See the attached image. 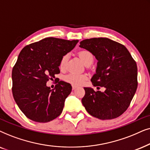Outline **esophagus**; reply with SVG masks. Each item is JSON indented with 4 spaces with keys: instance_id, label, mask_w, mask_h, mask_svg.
Returning a JSON list of instances; mask_svg holds the SVG:
<instances>
[{
    "instance_id": "esophagus-1",
    "label": "esophagus",
    "mask_w": 150,
    "mask_h": 150,
    "mask_svg": "<svg viewBox=\"0 0 150 150\" xmlns=\"http://www.w3.org/2000/svg\"><path fill=\"white\" fill-rule=\"evenodd\" d=\"M77 88V86H75V85H73L72 86V88H73V90H75Z\"/></svg>"
}]
</instances>
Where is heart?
<instances>
[{"label": "heart", "instance_id": "b5f03b06", "mask_svg": "<svg viewBox=\"0 0 150 150\" xmlns=\"http://www.w3.org/2000/svg\"><path fill=\"white\" fill-rule=\"evenodd\" d=\"M78 55L81 61L85 64L86 65L88 64L93 63L94 60V55L91 51L88 50H81L79 51ZM68 59H69V55L65 54L61 57L60 61H59V67L62 71H64L67 69ZM87 77L85 75H81V74H77L75 73H71L67 75L65 77V80L67 82L71 83L73 85H80L83 83L86 80Z\"/></svg>", "mask_w": 150, "mask_h": 150}]
</instances>
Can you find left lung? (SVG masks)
<instances>
[{
  "mask_svg": "<svg viewBox=\"0 0 150 150\" xmlns=\"http://www.w3.org/2000/svg\"><path fill=\"white\" fill-rule=\"evenodd\" d=\"M79 47L91 51L98 60L92 77L94 86L84 88L81 102L90 115L101 120L113 119L128 108L137 91V66L124 45L106 38L83 40Z\"/></svg>",
  "mask_w": 150,
  "mask_h": 150,
  "instance_id": "obj_1",
  "label": "left lung"
}]
</instances>
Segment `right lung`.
<instances>
[{"label":"right lung","mask_w":150,"mask_h":150,"mask_svg":"<svg viewBox=\"0 0 150 150\" xmlns=\"http://www.w3.org/2000/svg\"><path fill=\"white\" fill-rule=\"evenodd\" d=\"M78 42L50 37L22 49L11 73L12 93L18 106L27 118L47 123L61 115L71 85L58 79L55 89L51 90L47 82L60 73L61 57L73 49Z\"/></svg>","instance_id":"1"}]
</instances>
